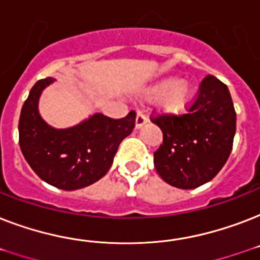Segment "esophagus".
Instances as JSON below:
<instances>
[{"mask_svg":"<svg viewBox=\"0 0 260 260\" xmlns=\"http://www.w3.org/2000/svg\"><path fill=\"white\" fill-rule=\"evenodd\" d=\"M147 124V116L143 112H138L136 114V120H135V128L136 129H140Z\"/></svg>","mask_w":260,"mask_h":260,"instance_id":"obj_1","label":"esophagus"}]
</instances>
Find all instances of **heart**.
Returning <instances> with one entry per match:
<instances>
[{"label":"heart","mask_w":260,"mask_h":260,"mask_svg":"<svg viewBox=\"0 0 260 260\" xmlns=\"http://www.w3.org/2000/svg\"><path fill=\"white\" fill-rule=\"evenodd\" d=\"M147 97L156 99V108L160 113L181 116L191 106L196 97V86L189 78L166 77L159 79L144 90Z\"/></svg>","instance_id":"obj_1"}]
</instances>
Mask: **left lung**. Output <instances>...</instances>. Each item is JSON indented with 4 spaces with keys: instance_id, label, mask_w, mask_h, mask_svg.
I'll return each mask as SVG.
<instances>
[{
    "instance_id": "obj_1",
    "label": "left lung",
    "mask_w": 260,
    "mask_h": 260,
    "mask_svg": "<svg viewBox=\"0 0 260 260\" xmlns=\"http://www.w3.org/2000/svg\"><path fill=\"white\" fill-rule=\"evenodd\" d=\"M189 112L154 120L163 132V143L154 154L155 169L169 185L185 190L217 175L230 158L236 132L230 90L213 75L202 81Z\"/></svg>"
}]
</instances>
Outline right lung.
<instances>
[{"mask_svg": "<svg viewBox=\"0 0 260 260\" xmlns=\"http://www.w3.org/2000/svg\"><path fill=\"white\" fill-rule=\"evenodd\" d=\"M55 78L38 81L24 102L18 121L20 148L32 170L48 185L77 190L101 179L120 143L135 128V112L113 120L95 113L69 128H55L39 112L43 90Z\"/></svg>", "mask_w": 260, "mask_h": 260, "instance_id": "add662e5", "label": "right lung"}]
</instances>
